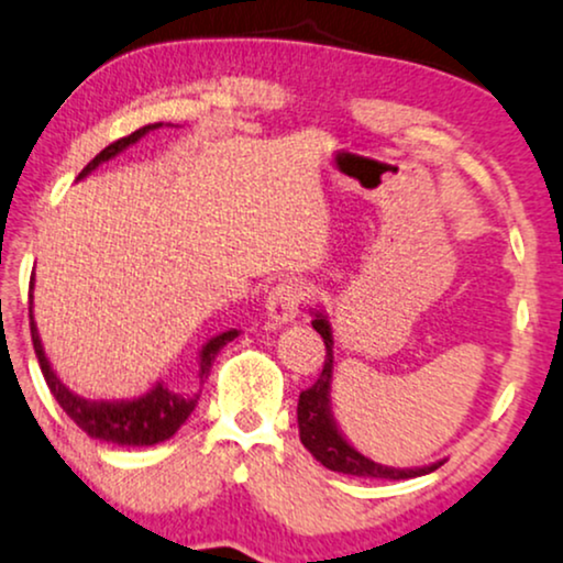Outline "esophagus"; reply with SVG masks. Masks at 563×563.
<instances>
[{
  "label": "esophagus",
  "instance_id": "esophagus-1",
  "mask_svg": "<svg viewBox=\"0 0 563 563\" xmlns=\"http://www.w3.org/2000/svg\"><path fill=\"white\" fill-rule=\"evenodd\" d=\"M303 296H307V288L299 280L280 283V286L273 288L267 299V320L273 328H283V324L296 322V317L301 314Z\"/></svg>",
  "mask_w": 563,
  "mask_h": 563
}]
</instances>
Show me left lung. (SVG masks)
<instances>
[{
    "mask_svg": "<svg viewBox=\"0 0 563 563\" xmlns=\"http://www.w3.org/2000/svg\"><path fill=\"white\" fill-rule=\"evenodd\" d=\"M311 328L322 335L324 341V367L322 375L317 377V383L309 390H303L299 396V435L303 449L317 459L322 466L333 472H343V475L354 477H380V479H409V477H422L435 472L438 466H443L445 459L432 462L428 466H385L372 462L369 456H364L362 451H356L351 445V440L343 435V430L338 428L335 415H333V372H335V356H333V324H330L324 309L311 311Z\"/></svg>",
    "mask_w": 563,
    "mask_h": 563,
    "instance_id": "left-lung-1",
    "label": "left lung"
}]
</instances>
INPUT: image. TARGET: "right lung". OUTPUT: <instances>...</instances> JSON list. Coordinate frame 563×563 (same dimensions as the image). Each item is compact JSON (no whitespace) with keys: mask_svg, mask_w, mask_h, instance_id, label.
<instances>
[{"mask_svg":"<svg viewBox=\"0 0 563 563\" xmlns=\"http://www.w3.org/2000/svg\"><path fill=\"white\" fill-rule=\"evenodd\" d=\"M162 123H152L139 128L125 139L114 141L107 148L93 157L88 165L80 170L78 180L91 175L101 162L118 157L120 152H125L128 146L141 141L148 131H157ZM31 299H33V277H31ZM241 330L230 328L225 333L209 338V341L201 346L199 351V385H205V380L212 372L214 356L220 354L222 346H228L233 338H239ZM31 338H33V351H36L38 367H42V375L46 385H49L52 396L57 398V404L63 406V411L73 422L78 424L80 430L86 432L88 438L93 440H104V443H114V445H157L162 440H170L175 432L180 430V424H186V419L191 417V411L199 404V393L188 396V393H175L165 385V380H159L152 390H146L144 396L135 398H120V401H91V398L78 396L73 393L67 385L59 380L57 372L52 369V362L46 358L42 335H38L36 322H33V307H31Z\"/></svg>","mask_w":563,"mask_h":563,"instance_id":"1","label":"right lung"}]
</instances>
